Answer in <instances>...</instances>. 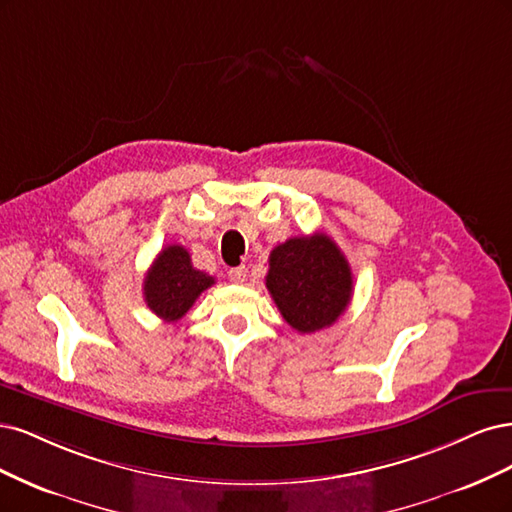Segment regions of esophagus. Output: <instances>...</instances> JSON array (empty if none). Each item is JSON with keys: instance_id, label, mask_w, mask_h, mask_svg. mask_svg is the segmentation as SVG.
Masks as SVG:
<instances>
[{"instance_id": "esophagus-1", "label": "esophagus", "mask_w": 512, "mask_h": 512, "mask_svg": "<svg viewBox=\"0 0 512 512\" xmlns=\"http://www.w3.org/2000/svg\"><path fill=\"white\" fill-rule=\"evenodd\" d=\"M227 276H229V280H232V283H236V285H242V283H244V280H246V276H249V270H246V266H238V268H229Z\"/></svg>"}]
</instances>
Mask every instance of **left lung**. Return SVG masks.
Here are the masks:
<instances>
[{"label":"left lung","instance_id":"left-lung-1","mask_svg":"<svg viewBox=\"0 0 512 512\" xmlns=\"http://www.w3.org/2000/svg\"><path fill=\"white\" fill-rule=\"evenodd\" d=\"M266 287L300 334L334 325L353 295L351 266L325 234L289 238L270 253Z\"/></svg>","mask_w":512,"mask_h":512}]
</instances>
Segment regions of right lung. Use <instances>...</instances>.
I'll list each match as a JSON object with an SVG mask.
<instances>
[{"instance_id":"obj_1","label":"right lung","mask_w":512,"mask_h":512,"mask_svg":"<svg viewBox=\"0 0 512 512\" xmlns=\"http://www.w3.org/2000/svg\"><path fill=\"white\" fill-rule=\"evenodd\" d=\"M214 278L193 268L191 255L180 244L163 249L144 276V302L163 321L183 319Z\"/></svg>"}]
</instances>
